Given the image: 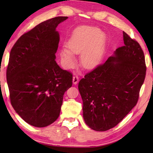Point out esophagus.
<instances>
[{"instance_id":"esophagus-1","label":"esophagus","mask_w":153,"mask_h":153,"mask_svg":"<svg viewBox=\"0 0 153 153\" xmlns=\"http://www.w3.org/2000/svg\"><path fill=\"white\" fill-rule=\"evenodd\" d=\"M72 82H73V83L74 84V85H76V84L78 83V82H79V77H78V76H74L73 77Z\"/></svg>"}]
</instances>
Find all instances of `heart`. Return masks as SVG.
<instances>
[{
	"mask_svg": "<svg viewBox=\"0 0 153 153\" xmlns=\"http://www.w3.org/2000/svg\"><path fill=\"white\" fill-rule=\"evenodd\" d=\"M105 35L99 29L81 27L74 32L66 43V49L60 51V58L66 68L76 64L74 54H80V62L87 69L94 68L101 60L105 50Z\"/></svg>",
	"mask_w": 153,
	"mask_h": 153,
	"instance_id": "obj_1",
	"label": "heart"
}]
</instances>
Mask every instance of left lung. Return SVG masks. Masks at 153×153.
<instances>
[{"label": "left lung", "mask_w": 153, "mask_h": 153, "mask_svg": "<svg viewBox=\"0 0 153 153\" xmlns=\"http://www.w3.org/2000/svg\"><path fill=\"white\" fill-rule=\"evenodd\" d=\"M124 45L79 82L86 124L97 131L115 127L136 105L144 82L143 51L123 31Z\"/></svg>", "instance_id": "1"}]
</instances>
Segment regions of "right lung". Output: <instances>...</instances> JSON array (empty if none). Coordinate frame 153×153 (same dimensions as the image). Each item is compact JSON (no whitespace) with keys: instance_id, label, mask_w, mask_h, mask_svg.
<instances>
[{"instance_id":"right-lung-1","label":"right lung","mask_w":153,"mask_h":153,"mask_svg":"<svg viewBox=\"0 0 153 153\" xmlns=\"http://www.w3.org/2000/svg\"><path fill=\"white\" fill-rule=\"evenodd\" d=\"M59 16L41 22L16 42L10 51L6 79L12 106L29 124L43 128L60 115L72 74L55 61L60 35Z\"/></svg>"}]
</instances>
